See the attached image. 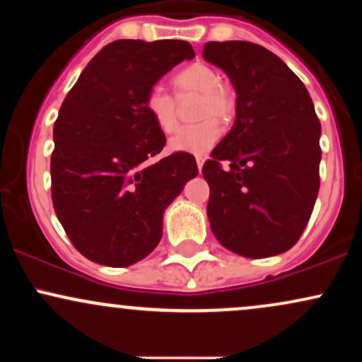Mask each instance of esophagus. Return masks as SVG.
Masks as SVG:
<instances>
[{
    "mask_svg": "<svg viewBox=\"0 0 362 362\" xmlns=\"http://www.w3.org/2000/svg\"><path fill=\"white\" fill-rule=\"evenodd\" d=\"M195 161H197V168H199V172H201V170H202V165H204V158H202V156H197V158H195Z\"/></svg>",
    "mask_w": 362,
    "mask_h": 362,
    "instance_id": "esophagus-1",
    "label": "esophagus"
}]
</instances>
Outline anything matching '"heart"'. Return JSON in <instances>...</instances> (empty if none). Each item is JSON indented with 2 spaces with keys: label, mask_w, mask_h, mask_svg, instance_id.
Instances as JSON below:
<instances>
[{
  "label": "heart",
  "mask_w": 362,
  "mask_h": 362,
  "mask_svg": "<svg viewBox=\"0 0 362 362\" xmlns=\"http://www.w3.org/2000/svg\"><path fill=\"white\" fill-rule=\"evenodd\" d=\"M219 71L207 62H192L173 74L172 83L177 98L199 95L195 119L199 122L180 127L170 139V149L190 155H206L216 146L223 131L219 120H230L236 112V93L230 83L219 80ZM144 109L155 126L172 134L178 126V105L173 95L160 86L148 91Z\"/></svg>",
  "instance_id": "obj_1"
}]
</instances>
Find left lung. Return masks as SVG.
Instances as JSON below:
<instances>
[{"label": "left lung", "instance_id": "1", "mask_svg": "<svg viewBox=\"0 0 362 362\" xmlns=\"http://www.w3.org/2000/svg\"><path fill=\"white\" fill-rule=\"evenodd\" d=\"M202 57L236 90L233 127L202 167L211 230L223 247L248 259L289 250L320 190L322 126L308 90L259 44L207 42ZM223 160L230 161L228 170Z\"/></svg>", "mask_w": 362, "mask_h": 362}]
</instances>
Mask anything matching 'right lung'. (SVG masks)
I'll return each instance as SVG.
<instances>
[{"mask_svg": "<svg viewBox=\"0 0 362 362\" xmlns=\"http://www.w3.org/2000/svg\"><path fill=\"white\" fill-rule=\"evenodd\" d=\"M195 56L184 40H115L83 69L54 122L51 195L73 247L126 267L148 257L161 219L187 180L190 153L153 160L167 143L144 98L173 66Z\"/></svg>", "mask_w": 362, "mask_h": 362, "instance_id": "1", "label": "right lung"}]
</instances>
